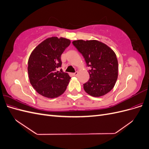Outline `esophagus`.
I'll return each instance as SVG.
<instances>
[{"mask_svg":"<svg viewBox=\"0 0 149 149\" xmlns=\"http://www.w3.org/2000/svg\"><path fill=\"white\" fill-rule=\"evenodd\" d=\"M78 74V71H76L75 73H74L73 74V76H77Z\"/></svg>","mask_w":149,"mask_h":149,"instance_id":"1","label":"esophagus"}]
</instances>
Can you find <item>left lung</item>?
I'll use <instances>...</instances> for the list:
<instances>
[{"instance_id": "1", "label": "left lung", "mask_w": 149, "mask_h": 149, "mask_svg": "<svg viewBox=\"0 0 149 149\" xmlns=\"http://www.w3.org/2000/svg\"><path fill=\"white\" fill-rule=\"evenodd\" d=\"M73 44L90 68L89 79L83 84L84 91L94 97L111 91L118 76V61L114 51L97 40H78Z\"/></svg>"}]
</instances>
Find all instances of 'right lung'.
<instances>
[{"instance_id":"1","label":"right lung","mask_w":149,"mask_h":149,"mask_svg":"<svg viewBox=\"0 0 149 149\" xmlns=\"http://www.w3.org/2000/svg\"><path fill=\"white\" fill-rule=\"evenodd\" d=\"M70 43L65 38H48L31 52L28 61L29 77L31 86L42 96L57 97L66 89L71 77L59 68L62 53Z\"/></svg>"}]
</instances>
